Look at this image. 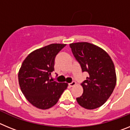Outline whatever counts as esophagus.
<instances>
[{
    "instance_id": "esophagus-1",
    "label": "esophagus",
    "mask_w": 130,
    "mask_h": 130,
    "mask_svg": "<svg viewBox=\"0 0 130 130\" xmlns=\"http://www.w3.org/2000/svg\"><path fill=\"white\" fill-rule=\"evenodd\" d=\"M75 85H76V83H75V81H72V83H69V86L71 87H73V86H75Z\"/></svg>"
}]
</instances>
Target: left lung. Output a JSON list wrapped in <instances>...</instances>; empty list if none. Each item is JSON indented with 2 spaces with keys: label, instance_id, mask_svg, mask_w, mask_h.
<instances>
[{
  "label": "left lung",
  "instance_id": "1",
  "mask_svg": "<svg viewBox=\"0 0 130 130\" xmlns=\"http://www.w3.org/2000/svg\"><path fill=\"white\" fill-rule=\"evenodd\" d=\"M72 51L88 76L81 83L83 93L77 102L87 109H94L105 103L117 83L115 68L107 53L88 42L70 44Z\"/></svg>",
  "mask_w": 130,
  "mask_h": 130
}]
</instances>
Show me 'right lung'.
I'll use <instances>...</instances> for the list:
<instances>
[{"instance_id":"obj_1","label":"right lung","mask_w":130,"mask_h":130,"mask_svg":"<svg viewBox=\"0 0 130 130\" xmlns=\"http://www.w3.org/2000/svg\"><path fill=\"white\" fill-rule=\"evenodd\" d=\"M66 44L52 43L38 49L26 57L19 69L18 79L26 100L40 109H47L57 104L66 83L50 79L54 71L55 58Z\"/></svg>"}]
</instances>
